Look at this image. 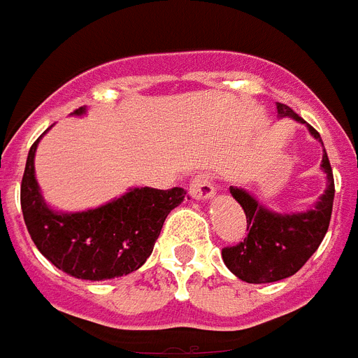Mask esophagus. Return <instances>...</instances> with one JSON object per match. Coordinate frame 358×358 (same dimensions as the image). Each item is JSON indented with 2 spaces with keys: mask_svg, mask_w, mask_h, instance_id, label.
I'll return each mask as SVG.
<instances>
[{
  "mask_svg": "<svg viewBox=\"0 0 358 358\" xmlns=\"http://www.w3.org/2000/svg\"><path fill=\"white\" fill-rule=\"evenodd\" d=\"M216 192L214 177L210 173H199L190 181V196L194 199H208Z\"/></svg>",
  "mask_w": 358,
  "mask_h": 358,
  "instance_id": "obj_1",
  "label": "esophagus"
}]
</instances>
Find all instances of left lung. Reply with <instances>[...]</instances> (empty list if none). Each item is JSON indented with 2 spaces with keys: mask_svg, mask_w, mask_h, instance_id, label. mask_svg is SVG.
<instances>
[{
  "mask_svg": "<svg viewBox=\"0 0 358 358\" xmlns=\"http://www.w3.org/2000/svg\"><path fill=\"white\" fill-rule=\"evenodd\" d=\"M277 113L281 118L288 116L305 124L285 103H277ZM307 127L314 138L322 142L318 131L308 124ZM322 170L327 173V190L307 213H271L250 192L231 187L233 197L244 208L248 236L244 242L224 248L222 259L238 279L253 285L281 281L301 270L318 250L329 229L334 199V179L327 153L322 159Z\"/></svg>",
  "mask_w": 358,
  "mask_h": 358,
  "instance_id": "1",
  "label": "left lung"
}]
</instances>
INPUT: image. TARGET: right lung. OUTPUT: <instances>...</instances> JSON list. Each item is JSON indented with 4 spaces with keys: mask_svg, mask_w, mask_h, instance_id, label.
I'll list each match as a JSON object with an SVG mask.
<instances>
[{
    "mask_svg": "<svg viewBox=\"0 0 358 358\" xmlns=\"http://www.w3.org/2000/svg\"><path fill=\"white\" fill-rule=\"evenodd\" d=\"M77 108L73 114H83ZM42 138V136H40ZM31 145L22 177V213L34 245L51 264L85 281H103L138 270L151 255L166 216L185 199V188H133L85 213H55L42 199Z\"/></svg>",
    "mask_w": 358,
    "mask_h": 358,
    "instance_id": "right-lung-1",
    "label": "right lung"
}]
</instances>
